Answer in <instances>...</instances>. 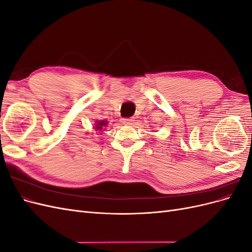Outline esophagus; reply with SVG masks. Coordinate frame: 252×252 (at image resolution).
<instances>
[{"instance_id": "esophagus-1", "label": "esophagus", "mask_w": 252, "mask_h": 252, "mask_svg": "<svg viewBox=\"0 0 252 252\" xmlns=\"http://www.w3.org/2000/svg\"><path fill=\"white\" fill-rule=\"evenodd\" d=\"M122 123H123L124 125H131L132 124V120L131 119H122Z\"/></svg>"}]
</instances>
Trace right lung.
<instances>
[{"mask_svg": "<svg viewBox=\"0 0 252 252\" xmlns=\"http://www.w3.org/2000/svg\"><path fill=\"white\" fill-rule=\"evenodd\" d=\"M106 125H107V122H105V121L96 122V124H95V129H96V130H101V129H102L104 126H106Z\"/></svg>", "mask_w": 252, "mask_h": 252, "instance_id": "right-lung-1", "label": "right lung"}]
</instances>
